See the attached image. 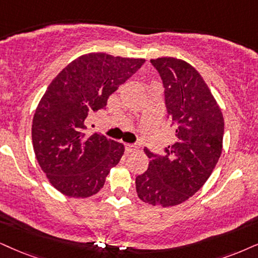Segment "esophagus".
I'll list each match as a JSON object with an SVG mask.
<instances>
[{
	"instance_id": "1",
	"label": "esophagus",
	"mask_w": 258,
	"mask_h": 258,
	"mask_svg": "<svg viewBox=\"0 0 258 258\" xmlns=\"http://www.w3.org/2000/svg\"><path fill=\"white\" fill-rule=\"evenodd\" d=\"M125 149H126V152L130 153V152L136 151V150L138 149V145L137 144H125Z\"/></svg>"
}]
</instances>
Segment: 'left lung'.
<instances>
[{"label":"left lung","instance_id":"obj_1","mask_svg":"<svg viewBox=\"0 0 258 258\" xmlns=\"http://www.w3.org/2000/svg\"><path fill=\"white\" fill-rule=\"evenodd\" d=\"M164 87L167 118L176 142L164 153L144 151L149 168L136 177L140 200L169 207L194 195L216 168L223 149L224 118L201 75L184 60L151 59Z\"/></svg>","mask_w":258,"mask_h":258}]
</instances>
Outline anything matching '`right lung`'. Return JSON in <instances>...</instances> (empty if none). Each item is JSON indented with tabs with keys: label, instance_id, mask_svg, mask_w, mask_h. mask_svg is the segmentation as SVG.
<instances>
[{
	"label": "right lung",
	"instance_id": "right-lung-1",
	"mask_svg": "<svg viewBox=\"0 0 258 258\" xmlns=\"http://www.w3.org/2000/svg\"><path fill=\"white\" fill-rule=\"evenodd\" d=\"M145 59L107 53L81 56L50 83L35 110L32 142L35 157L54 188L71 198H88L105 184L125 148L102 133L87 136L86 119L103 109L112 94Z\"/></svg>",
	"mask_w": 258,
	"mask_h": 258
}]
</instances>
